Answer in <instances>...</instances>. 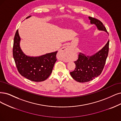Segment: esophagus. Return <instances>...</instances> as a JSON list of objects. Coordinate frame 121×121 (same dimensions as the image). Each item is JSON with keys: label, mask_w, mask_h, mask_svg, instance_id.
<instances>
[{"label": "esophagus", "mask_w": 121, "mask_h": 121, "mask_svg": "<svg viewBox=\"0 0 121 121\" xmlns=\"http://www.w3.org/2000/svg\"><path fill=\"white\" fill-rule=\"evenodd\" d=\"M59 53L60 54L63 55H67L68 54L70 53V47L68 45L64 46V47H62L59 51Z\"/></svg>", "instance_id": "34e87169"}]
</instances>
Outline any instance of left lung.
I'll use <instances>...</instances> for the list:
<instances>
[{
	"mask_svg": "<svg viewBox=\"0 0 121 121\" xmlns=\"http://www.w3.org/2000/svg\"><path fill=\"white\" fill-rule=\"evenodd\" d=\"M91 24H95L99 30L108 32L104 25L99 20L89 17ZM109 40L101 50L92 56H87L79 53L78 59L74 62L75 70L70 72L72 77L76 81L84 83L90 81L99 76L106 63L109 52Z\"/></svg>",
	"mask_w": 121,
	"mask_h": 121,
	"instance_id": "8db88e82",
	"label": "left lung"
}]
</instances>
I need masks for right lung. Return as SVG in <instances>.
<instances>
[{
	"label": "right lung",
	"mask_w": 121,
	"mask_h": 121,
	"mask_svg": "<svg viewBox=\"0 0 121 121\" xmlns=\"http://www.w3.org/2000/svg\"><path fill=\"white\" fill-rule=\"evenodd\" d=\"M31 16H29L28 18ZM20 38L18 30L14 38L13 56L18 71L21 75L34 82H41L46 80L52 73L57 61L58 51L47 53L38 57L25 55L20 47Z\"/></svg>",
	"instance_id": "right-lung-1"
}]
</instances>
